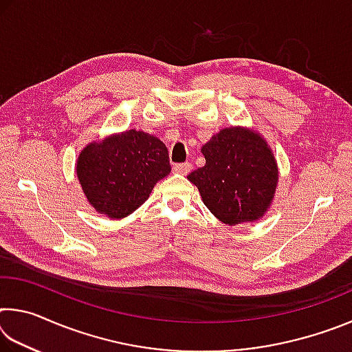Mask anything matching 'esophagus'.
<instances>
[{
	"label": "esophagus",
	"instance_id": "34e87169",
	"mask_svg": "<svg viewBox=\"0 0 352 352\" xmlns=\"http://www.w3.org/2000/svg\"><path fill=\"white\" fill-rule=\"evenodd\" d=\"M190 169H192V164L188 163V162L174 164V172H177V174H188Z\"/></svg>",
	"mask_w": 352,
	"mask_h": 352
}]
</instances>
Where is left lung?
<instances>
[{
  "label": "left lung",
  "mask_w": 352,
  "mask_h": 352,
  "mask_svg": "<svg viewBox=\"0 0 352 352\" xmlns=\"http://www.w3.org/2000/svg\"><path fill=\"white\" fill-rule=\"evenodd\" d=\"M204 168L188 180L199 188L204 204L226 225L262 217L275 194L278 168L267 142L258 133L231 127L201 147Z\"/></svg>",
  "instance_id": "obj_1"
}]
</instances>
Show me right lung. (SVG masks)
<instances>
[{"instance_id":"right-lung-1","label":"right lung","mask_w":352,"mask_h":352,"mask_svg":"<svg viewBox=\"0 0 352 352\" xmlns=\"http://www.w3.org/2000/svg\"><path fill=\"white\" fill-rule=\"evenodd\" d=\"M170 172L168 148L155 136L127 130L83 148L77 177L98 212L121 219L147 200Z\"/></svg>"}]
</instances>
